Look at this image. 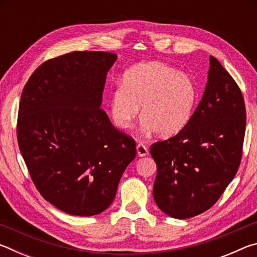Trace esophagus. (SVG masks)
<instances>
[{
	"instance_id": "esophagus-1",
	"label": "esophagus",
	"mask_w": 257,
	"mask_h": 257,
	"mask_svg": "<svg viewBox=\"0 0 257 257\" xmlns=\"http://www.w3.org/2000/svg\"><path fill=\"white\" fill-rule=\"evenodd\" d=\"M137 153L139 156H146L147 154H149V149L143 144V143H139V144H137Z\"/></svg>"
}]
</instances>
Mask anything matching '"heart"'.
Returning <instances> with one entry per match:
<instances>
[{"mask_svg":"<svg viewBox=\"0 0 257 257\" xmlns=\"http://www.w3.org/2000/svg\"><path fill=\"white\" fill-rule=\"evenodd\" d=\"M197 101L196 82L189 75L161 62L139 63L111 93L110 112L116 127L128 129L143 106V132L169 137L190 122Z\"/></svg>","mask_w":257,"mask_h":257,"instance_id":"heart-1","label":"heart"}]
</instances>
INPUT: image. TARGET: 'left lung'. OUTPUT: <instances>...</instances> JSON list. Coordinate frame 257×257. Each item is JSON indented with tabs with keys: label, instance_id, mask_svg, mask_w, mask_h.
Segmentation results:
<instances>
[{
	"label": "left lung",
	"instance_id": "8db88e82",
	"mask_svg": "<svg viewBox=\"0 0 257 257\" xmlns=\"http://www.w3.org/2000/svg\"><path fill=\"white\" fill-rule=\"evenodd\" d=\"M246 110L236 81L210 56L207 84L193 118L176 136L151 146L153 197L165 214L188 219L214 205L240 164Z\"/></svg>",
	"mask_w": 257,
	"mask_h": 257
}]
</instances>
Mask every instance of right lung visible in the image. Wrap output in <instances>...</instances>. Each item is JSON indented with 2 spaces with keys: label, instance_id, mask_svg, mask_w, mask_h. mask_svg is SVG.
<instances>
[{
  "label": "right lung",
  "instance_id": "1",
  "mask_svg": "<svg viewBox=\"0 0 257 257\" xmlns=\"http://www.w3.org/2000/svg\"><path fill=\"white\" fill-rule=\"evenodd\" d=\"M118 56L71 52L41 64L21 94L17 137L36 188L78 216L105 211L136 156L133 138L101 108L106 75Z\"/></svg>",
  "mask_w": 257,
  "mask_h": 257
}]
</instances>
